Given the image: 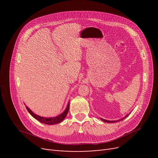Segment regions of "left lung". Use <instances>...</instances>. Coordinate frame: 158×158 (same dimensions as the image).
<instances>
[{
  "mask_svg": "<svg viewBox=\"0 0 158 158\" xmlns=\"http://www.w3.org/2000/svg\"><path fill=\"white\" fill-rule=\"evenodd\" d=\"M128 116V114H127L126 117H124V118H125ZM124 118H122V120H123V119H124ZM101 120H102L103 122H106V123H116V122H118L119 121H121V120H118V121H107V120H106V119H103V118H101Z\"/></svg>",
  "mask_w": 158,
  "mask_h": 158,
  "instance_id": "8db88e82",
  "label": "left lung"
}]
</instances>
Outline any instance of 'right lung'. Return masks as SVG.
<instances>
[{
  "label": "right lung",
  "instance_id": "1",
  "mask_svg": "<svg viewBox=\"0 0 158 158\" xmlns=\"http://www.w3.org/2000/svg\"><path fill=\"white\" fill-rule=\"evenodd\" d=\"M69 105H70V103L69 102L67 106H66V108L64 111V112L60 114H59V115L56 116V117H49H49H41L40 115H37V114H35L29 107L27 106H26V109L27 110V111L30 113L31 115L33 118L37 119V121H39L40 122H41L42 123L46 124V125H55V124L59 123L64 120V118L66 116V114H67V113L69 112Z\"/></svg>",
  "mask_w": 158,
  "mask_h": 158
}]
</instances>
